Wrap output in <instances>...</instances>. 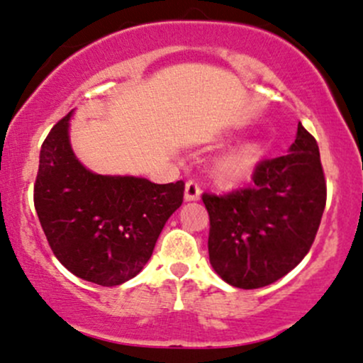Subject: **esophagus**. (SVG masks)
Wrapping results in <instances>:
<instances>
[{
	"label": "esophagus",
	"instance_id": "obj_1",
	"mask_svg": "<svg viewBox=\"0 0 363 363\" xmlns=\"http://www.w3.org/2000/svg\"><path fill=\"white\" fill-rule=\"evenodd\" d=\"M200 194H201V188L196 181L186 182V189H184V200L186 201L200 200Z\"/></svg>",
	"mask_w": 363,
	"mask_h": 363
}]
</instances>
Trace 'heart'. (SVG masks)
Wrapping results in <instances>:
<instances>
[{
    "mask_svg": "<svg viewBox=\"0 0 363 363\" xmlns=\"http://www.w3.org/2000/svg\"><path fill=\"white\" fill-rule=\"evenodd\" d=\"M262 157H264V150L258 143H245L224 155L217 162L215 172H217V177L227 184H238L252 177L258 163L262 162Z\"/></svg>",
    "mask_w": 363,
    "mask_h": 363,
    "instance_id": "obj_1",
    "label": "heart"
}]
</instances>
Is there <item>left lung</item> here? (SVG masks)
Returning <instances> with one entry per match:
<instances>
[{
  "instance_id": "1",
  "label": "left lung",
  "mask_w": 363,
  "mask_h": 363,
  "mask_svg": "<svg viewBox=\"0 0 363 363\" xmlns=\"http://www.w3.org/2000/svg\"><path fill=\"white\" fill-rule=\"evenodd\" d=\"M253 182L227 194L203 193L210 264L227 284H272L308 253L325 208V179L315 138L298 123L284 157L265 158Z\"/></svg>"
}]
</instances>
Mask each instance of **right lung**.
<instances>
[{
  "mask_svg": "<svg viewBox=\"0 0 363 363\" xmlns=\"http://www.w3.org/2000/svg\"><path fill=\"white\" fill-rule=\"evenodd\" d=\"M70 117L41 146L35 212L60 264L84 281L118 286L150 260L163 225L182 205L184 182L91 172L72 151Z\"/></svg>",
  "mask_w": 363,
  "mask_h": 363,
  "instance_id": "add662e5",
  "label": "right lung"
}]
</instances>
